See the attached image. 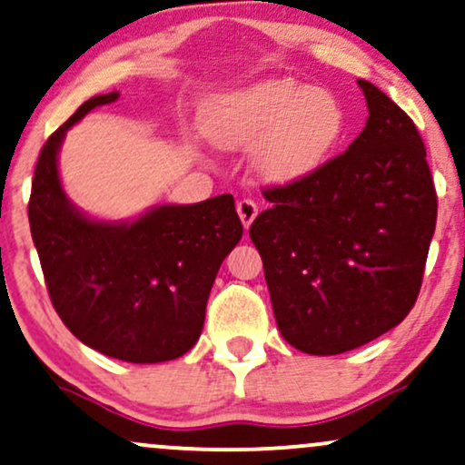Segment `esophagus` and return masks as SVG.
Returning <instances> with one entry per match:
<instances>
[{"label":"esophagus","instance_id":"esophagus-1","mask_svg":"<svg viewBox=\"0 0 465 465\" xmlns=\"http://www.w3.org/2000/svg\"><path fill=\"white\" fill-rule=\"evenodd\" d=\"M236 210H238V216H240V221H242L244 229H249L251 223L255 221V216L260 214V208H257V203L252 202V199H240Z\"/></svg>","mask_w":465,"mask_h":465}]
</instances>
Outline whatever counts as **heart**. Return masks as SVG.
<instances>
[{
    "instance_id": "b5f03b06",
    "label": "heart",
    "mask_w": 465,
    "mask_h": 465,
    "mask_svg": "<svg viewBox=\"0 0 465 465\" xmlns=\"http://www.w3.org/2000/svg\"><path fill=\"white\" fill-rule=\"evenodd\" d=\"M205 131L221 148L257 145V169L268 180L290 184L326 161L343 133V111L324 90L270 79L216 98Z\"/></svg>"
}]
</instances>
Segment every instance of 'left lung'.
Wrapping results in <instances>:
<instances>
[{"mask_svg": "<svg viewBox=\"0 0 465 465\" xmlns=\"http://www.w3.org/2000/svg\"><path fill=\"white\" fill-rule=\"evenodd\" d=\"M369 117L307 178L266 189L252 221L276 326L304 354H343L401 324L420 292L438 197L414 122L358 79Z\"/></svg>", "mask_w": 465, "mask_h": 465, "instance_id": "8db88e82", "label": "left lung"}]
</instances>
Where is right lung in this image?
<instances>
[{"mask_svg": "<svg viewBox=\"0 0 465 465\" xmlns=\"http://www.w3.org/2000/svg\"><path fill=\"white\" fill-rule=\"evenodd\" d=\"M117 92L85 101L46 139L27 214L57 315L81 343L117 361H173L197 343L221 263L242 238L232 195L163 203L98 221L66 197L57 154L66 131Z\"/></svg>", "mask_w": 465, "mask_h": 465, "instance_id": "1", "label": "right lung"}]
</instances>
